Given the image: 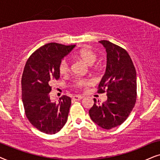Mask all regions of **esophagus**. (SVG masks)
<instances>
[{
	"instance_id": "obj_1",
	"label": "esophagus",
	"mask_w": 160,
	"mask_h": 160,
	"mask_svg": "<svg viewBox=\"0 0 160 160\" xmlns=\"http://www.w3.org/2000/svg\"><path fill=\"white\" fill-rule=\"evenodd\" d=\"M83 98V97L81 95H75L74 96L73 98H72V99L74 100V101H78V100H80L81 99H82Z\"/></svg>"
}]
</instances>
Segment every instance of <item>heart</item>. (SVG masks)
Here are the masks:
<instances>
[{"label":"heart","instance_id":"1","mask_svg":"<svg viewBox=\"0 0 160 160\" xmlns=\"http://www.w3.org/2000/svg\"><path fill=\"white\" fill-rule=\"evenodd\" d=\"M74 57L81 59L85 63L89 66L93 65L96 62L97 59V55L94 51L89 48H81L80 50H77L74 53ZM59 72L61 74H67L69 72L70 70V64L69 59L65 58L61 60L59 63L58 67ZM90 83V81L86 79L78 78L74 80V86L76 88H82L86 85Z\"/></svg>","mask_w":160,"mask_h":160}]
</instances>
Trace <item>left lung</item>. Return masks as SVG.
Returning a JSON list of instances; mask_svg holds the SVG:
<instances>
[{"label":"left lung","mask_w":160,"mask_h":160,"mask_svg":"<svg viewBox=\"0 0 160 160\" xmlns=\"http://www.w3.org/2000/svg\"><path fill=\"white\" fill-rule=\"evenodd\" d=\"M107 52V67L98 86V93L107 92V101L94 100L89 110L91 120L103 129L123 123L135 107L137 99V75L132 59L124 49L107 40L99 41Z\"/></svg>","instance_id":"1"}]
</instances>
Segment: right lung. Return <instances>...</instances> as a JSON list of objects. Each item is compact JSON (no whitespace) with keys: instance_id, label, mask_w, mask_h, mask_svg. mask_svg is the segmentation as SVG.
Instances as JSON below:
<instances>
[{"instance_id":"add662e5","label":"right lung","mask_w":160,"mask_h":160,"mask_svg":"<svg viewBox=\"0 0 160 160\" xmlns=\"http://www.w3.org/2000/svg\"><path fill=\"white\" fill-rule=\"evenodd\" d=\"M75 45L48 43L32 54L25 63L22 76V99L25 116L42 132L55 134L67 123L71 98L63 95L54 102L50 100V85L60 78L58 67L63 57Z\"/></svg>"}]
</instances>
